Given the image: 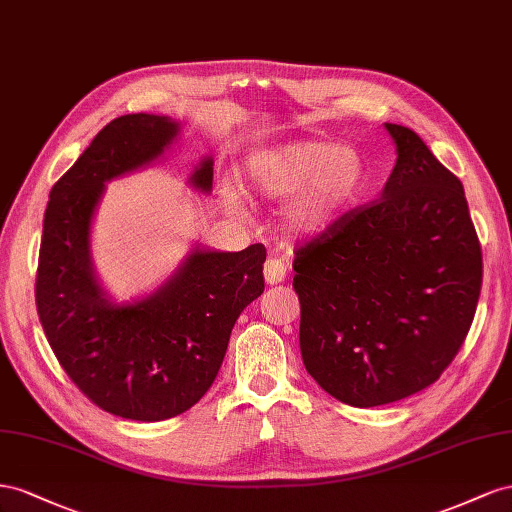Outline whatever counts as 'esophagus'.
Masks as SVG:
<instances>
[{
	"label": "esophagus",
	"instance_id": "obj_1",
	"mask_svg": "<svg viewBox=\"0 0 512 512\" xmlns=\"http://www.w3.org/2000/svg\"><path fill=\"white\" fill-rule=\"evenodd\" d=\"M287 274V264L279 257H270L264 266V279L268 285H279L285 281Z\"/></svg>",
	"mask_w": 512,
	"mask_h": 512
}]
</instances>
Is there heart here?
Listing matches in <instances>:
<instances>
[{
	"label": "heart",
	"mask_w": 512,
	"mask_h": 512,
	"mask_svg": "<svg viewBox=\"0 0 512 512\" xmlns=\"http://www.w3.org/2000/svg\"><path fill=\"white\" fill-rule=\"evenodd\" d=\"M248 182L268 201H289L285 225L296 236H319L352 206L367 182L362 156L334 141H298L257 152L248 160ZM229 206L240 197L229 188Z\"/></svg>",
	"instance_id": "1"
}]
</instances>
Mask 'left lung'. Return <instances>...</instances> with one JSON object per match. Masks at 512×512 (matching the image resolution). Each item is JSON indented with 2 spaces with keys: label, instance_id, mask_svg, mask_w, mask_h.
I'll return each instance as SVG.
<instances>
[{
  "label": "left lung",
  "instance_id": "left-lung-1",
  "mask_svg": "<svg viewBox=\"0 0 512 512\" xmlns=\"http://www.w3.org/2000/svg\"><path fill=\"white\" fill-rule=\"evenodd\" d=\"M382 197L300 246V352L334 399L375 407L431 386L457 356L483 285L463 186L414 130L386 124Z\"/></svg>",
  "mask_w": 512,
  "mask_h": 512
}]
</instances>
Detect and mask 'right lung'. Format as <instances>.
I'll list each match as a JSON object with an SVG mask.
<instances>
[{"mask_svg":"<svg viewBox=\"0 0 512 512\" xmlns=\"http://www.w3.org/2000/svg\"><path fill=\"white\" fill-rule=\"evenodd\" d=\"M178 133L165 115L109 122L51 188L42 225L36 309L55 358L100 410L141 422L191 410L221 369L236 319L264 294V244L240 253L197 246L137 302L115 304L100 287L90 229L105 184L154 163ZM212 165L206 156L191 175L203 193Z\"/></svg>","mask_w":512,"mask_h":512,"instance_id":"1","label":"right lung"}]
</instances>
